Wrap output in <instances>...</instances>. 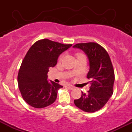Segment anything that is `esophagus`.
Masks as SVG:
<instances>
[{
	"instance_id": "esophagus-1",
	"label": "esophagus",
	"mask_w": 132,
	"mask_h": 132,
	"mask_svg": "<svg viewBox=\"0 0 132 132\" xmlns=\"http://www.w3.org/2000/svg\"><path fill=\"white\" fill-rule=\"evenodd\" d=\"M67 87H68V88H69V89H71V90H72V89H75V87H74V86H72V85H68Z\"/></svg>"
}]
</instances>
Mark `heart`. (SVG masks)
Listing matches in <instances>:
<instances>
[{
    "label": "heart",
    "instance_id": "b5f03b06",
    "mask_svg": "<svg viewBox=\"0 0 132 132\" xmlns=\"http://www.w3.org/2000/svg\"><path fill=\"white\" fill-rule=\"evenodd\" d=\"M61 58H62V57H61Z\"/></svg>",
    "mask_w": 132,
    "mask_h": 132
}]
</instances>
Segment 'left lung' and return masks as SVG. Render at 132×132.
I'll return each mask as SVG.
<instances>
[{"instance_id": "obj_1", "label": "left lung", "mask_w": 132, "mask_h": 132, "mask_svg": "<svg viewBox=\"0 0 132 132\" xmlns=\"http://www.w3.org/2000/svg\"><path fill=\"white\" fill-rule=\"evenodd\" d=\"M81 50L89 60L90 79L88 93L82 92L81 98L74 101L75 105L86 112H94L102 109L113 94L115 81L112 64L106 50L97 43H78L72 46Z\"/></svg>"}]
</instances>
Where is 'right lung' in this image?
<instances>
[{
	"label": "right lung",
	"instance_id": "right-lung-1",
	"mask_svg": "<svg viewBox=\"0 0 132 132\" xmlns=\"http://www.w3.org/2000/svg\"><path fill=\"white\" fill-rule=\"evenodd\" d=\"M72 46L48 39L37 41L30 47L18 75V84L23 99L35 108L41 109L56 101L63 86L48 81L49 68L57 64L59 56Z\"/></svg>",
	"mask_w": 132,
	"mask_h": 132
}]
</instances>
